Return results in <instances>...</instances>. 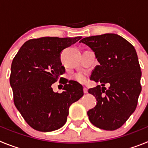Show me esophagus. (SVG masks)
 <instances>
[{
    "instance_id": "34e87169",
    "label": "esophagus",
    "mask_w": 148,
    "mask_h": 148,
    "mask_svg": "<svg viewBox=\"0 0 148 148\" xmlns=\"http://www.w3.org/2000/svg\"><path fill=\"white\" fill-rule=\"evenodd\" d=\"M84 93H87L88 92V89L86 88V87H84Z\"/></svg>"
}]
</instances>
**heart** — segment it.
Segmentation results:
<instances>
[{
    "instance_id": "1",
    "label": "heart",
    "mask_w": 148,
    "mask_h": 148,
    "mask_svg": "<svg viewBox=\"0 0 148 148\" xmlns=\"http://www.w3.org/2000/svg\"><path fill=\"white\" fill-rule=\"evenodd\" d=\"M74 78H75L76 81H78V82H81V83H84V82L87 81V75H86L85 73H79L75 75Z\"/></svg>"
}]
</instances>
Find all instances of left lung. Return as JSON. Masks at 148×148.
<instances>
[{"label": "left lung", "mask_w": 148, "mask_h": 148, "mask_svg": "<svg viewBox=\"0 0 148 148\" xmlns=\"http://www.w3.org/2000/svg\"><path fill=\"white\" fill-rule=\"evenodd\" d=\"M80 43L95 53L99 65L90 79L101 85L89 89L97 104L87 112L90 122L106 130L121 127L136 108L142 87V72L135 48L117 34L84 38ZM109 83L107 90L104 86Z\"/></svg>", "instance_id": "obj_1"}]
</instances>
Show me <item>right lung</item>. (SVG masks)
Wrapping results in <instances>:
<instances>
[{
	"label": "right lung",
	"mask_w": 148,
	"mask_h": 148,
	"mask_svg": "<svg viewBox=\"0 0 148 148\" xmlns=\"http://www.w3.org/2000/svg\"><path fill=\"white\" fill-rule=\"evenodd\" d=\"M81 38L31 39L22 45L13 59L10 82L14 103L35 130L50 132L61 128L66 123L70 105L83 96V87L75 81L66 82L61 93L55 92L51 87L65 73L60 58L62 50Z\"/></svg>",
	"instance_id": "right-lung-1"
}]
</instances>
